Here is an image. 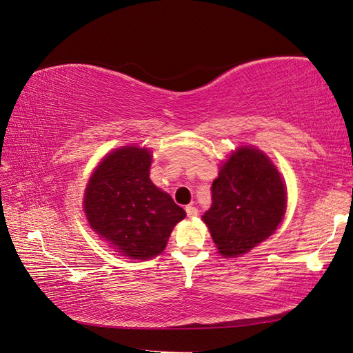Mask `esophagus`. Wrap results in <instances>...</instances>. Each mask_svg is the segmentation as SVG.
<instances>
[{
	"label": "esophagus",
	"mask_w": 353,
	"mask_h": 353,
	"mask_svg": "<svg viewBox=\"0 0 353 353\" xmlns=\"http://www.w3.org/2000/svg\"><path fill=\"white\" fill-rule=\"evenodd\" d=\"M185 211H186V215H188V216H196L199 214V209L196 206H192V205L186 206Z\"/></svg>",
	"instance_id": "obj_1"
}]
</instances>
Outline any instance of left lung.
Listing matches in <instances>:
<instances>
[{
    "mask_svg": "<svg viewBox=\"0 0 353 353\" xmlns=\"http://www.w3.org/2000/svg\"><path fill=\"white\" fill-rule=\"evenodd\" d=\"M211 194V209L201 219L226 258H236L267 239L281 224L287 208L279 171L252 147L230 154L212 182Z\"/></svg>",
    "mask_w": 353,
    "mask_h": 353,
    "instance_id": "1",
    "label": "left lung"
}]
</instances>
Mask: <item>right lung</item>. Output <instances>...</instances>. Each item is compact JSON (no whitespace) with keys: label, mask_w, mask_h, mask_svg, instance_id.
Listing matches in <instances>:
<instances>
[{"label":"right lung","mask_w":353,"mask_h":353,"mask_svg":"<svg viewBox=\"0 0 353 353\" xmlns=\"http://www.w3.org/2000/svg\"><path fill=\"white\" fill-rule=\"evenodd\" d=\"M147 148L123 147L104 157L89 179L85 212L91 228L124 256L148 259L167 245L183 209L150 181Z\"/></svg>","instance_id":"1"}]
</instances>
